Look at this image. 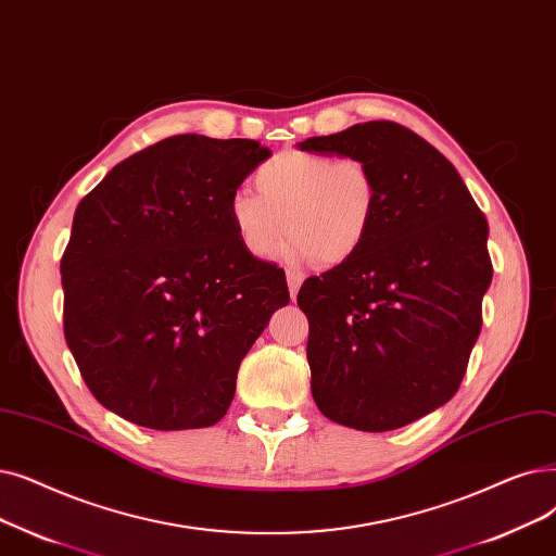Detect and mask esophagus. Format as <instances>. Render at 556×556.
<instances>
[{
	"label": "esophagus",
	"mask_w": 556,
	"mask_h": 556,
	"mask_svg": "<svg viewBox=\"0 0 556 556\" xmlns=\"http://www.w3.org/2000/svg\"><path fill=\"white\" fill-rule=\"evenodd\" d=\"M286 279H288V291H291V300H295V298H298V291H300V286H302V281H304V275L298 273V270H288V273H286Z\"/></svg>",
	"instance_id": "esophagus-1"
}]
</instances>
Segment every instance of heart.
Returning <instances> with one entry per match:
<instances>
[{"mask_svg":"<svg viewBox=\"0 0 556 556\" xmlns=\"http://www.w3.org/2000/svg\"><path fill=\"white\" fill-rule=\"evenodd\" d=\"M254 179L258 192L236 190L227 204L248 254H268L286 227V258L313 256L329 268L354 258L370 238L379 184L366 161L288 150L265 161Z\"/></svg>","mask_w":556,"mask_h":556,"instance_id":"b5f03b06","label":"heart"}]
</instances>
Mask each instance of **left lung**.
I'll return each instance as SVG.
<instances>
[{"instance_id": "1", "label": "left lung", "mask_w": 556, "mask_h": 556, "mask_svg": "<svg viewBox=\"0 0 556 556\" xmlns=\"http://www.w3.org/2000/svg\"><path fill=\"white\" fill-rule=\"evenodd\" d=\"M298 148L366 161L379 184L366 245L300 288L313 400L352 429L404 427L450 402L466 375L493 279L489 223L456 167L397 123Z\"/></svg>"}]
</instances>
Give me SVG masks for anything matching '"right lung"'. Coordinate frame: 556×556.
Wrapping results in <instances>:
<instances>
[{
  "label": "right lung",
  "mask_w": 556,
  "mask_h": 556,
  "mask_svg": "<svg viewBox=\"0 0 556 556\" xmlns=\"http://www.w3.org/2000/svg\"><path fill=\"white\" fill-rule=\"evenodd\" d=\"M273 152L256 140L165 138L79 202L61 258L63 329L90 393L159 431L225 418L283 270L243 250L229 198Z\"/></svg>",
  "instance_id": "right-lung-1"
}]
</instances>
